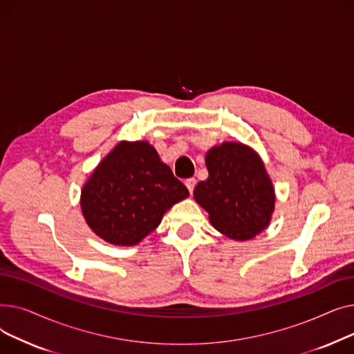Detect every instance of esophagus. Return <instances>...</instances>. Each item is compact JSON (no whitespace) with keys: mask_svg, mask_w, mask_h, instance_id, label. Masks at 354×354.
I'll list each match as a JSON object with an SVG mask.
<instances>
[{"mask_svg":"<svg viewBox=\"0 0 354 354\" xmlns=\"http://www.w3.org/2000/svg\"><path fill=\"white\" fill-rule=\"evenodd\" d=\"M185 185H187V188H188V191L192 194L194 192V189H195V185H196V179L195 178H189L187 182H185Z\"/></svg>","mask_w":354,"mask_h":354,"instance_id":"esophagus-1","label":"esophagus"}]
</instances>
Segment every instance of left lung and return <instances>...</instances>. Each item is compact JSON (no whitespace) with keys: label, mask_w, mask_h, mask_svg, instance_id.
<instances>
[{"label":"left lung","mask_w":354,"mask_h":354,"mask_svg":"<svg viewBox=\"0 0 354 354\" xmlns=\"http://www.w3.org/2000/svg\"><path fill=\"white\" fill-rule=\"evenodd\" d=\"M208 179L194 198L209 214L212 227L234 241L261 234L272 218L275 191L263 159L241 142H224L205 155Z\"/></svg>","instance_id":"8db88e82"}]
</instances>
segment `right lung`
Listing matches in <instances>:
<instances>
[{
  "instance_id": "1",
  "label": "right lung",
  "mask_w": 354,
  "mask_h": 354,
  "mask_svg": "<svg viewBox=\"0 0 354 354\" xmlns=\"http://www.w3.org/2000/svg\"><path fill=\"white\" fill-rule=\"evenodd\" d=\"M189 191L147 140L119 142L100 160L80 195L88 228L106 243L132 247L155 231Z\"/></svg>"
}]
</instances>
